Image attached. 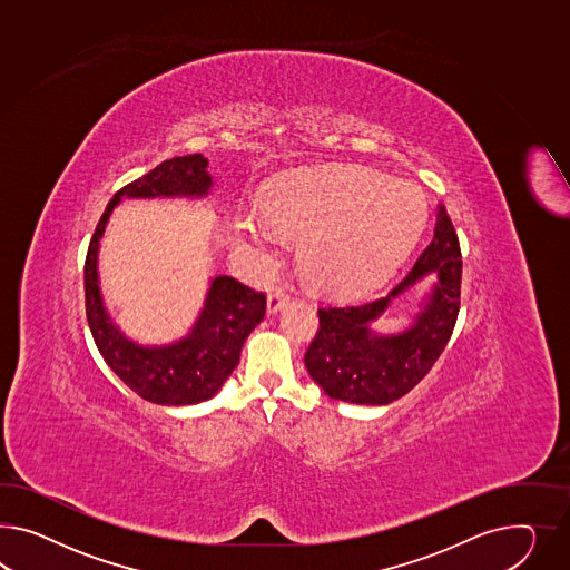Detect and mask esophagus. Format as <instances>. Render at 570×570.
<instances>
[{
	"instance_id": "1",
	"label": "esophagus",
	"mask_w": 570,
	"mask_h": 570,
	"mask_svg": "<svg viewBox=\"0 0 570 570\" xmlns=\"http://www.w3.org/2000/svg\"><path fill=\"white\" fill-rule=\"evenodd\" d=\"M288 303H291V296L286 293H282V291L269 294V296H267V315H277V311L286 307Z\"/></svg>"
}]
</instances>
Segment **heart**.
Segmentation results:
<instances>
[{
    "label": "heart",
    "instance_id": "1",
    "mask_svg": "<svg viewBox=\"0 0 570 570\" xmlns=\"http://www.w3.org/2000/svg\"><path fill=\"white\" fill-rule=\"evenodd\" d=\"M428 222V200L409 180L365 168L305 169L274 186L267 207L236 219L234 240L250 259L272 255L282 236H303L308 279L332 294L384 284L413 253Z\"/></svg>",
    "mask_w": 570,
    "mask_h": 570
}]
</instances>
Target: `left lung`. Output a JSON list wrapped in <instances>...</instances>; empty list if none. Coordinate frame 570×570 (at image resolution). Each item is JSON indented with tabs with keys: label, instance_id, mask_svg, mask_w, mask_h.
Returning a JSON list of instances; mask_svg holds the SVG:
<instances>
[{
	"label": "left lung",
	"instance_id": "1",
	"mask_svg": "<svg viewBox=\"0 0 570 570\" xmlns=\"http://www.w3.org/2000/svg\"><path fill=\"white\" fill-rule=\"evenodd\" d=\"M433 276L401 333L372 330L389 303ZM461 246L448 212L440 205L435 230L409 276L390 293L353 307L320 308V330L305 354L315 384L334 401L390 404L411 392L446 348L461 307Z\"/></svg>",
	"mask_w": 570,
	"mask_h": 570
}]
</instances>
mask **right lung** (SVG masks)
<instances>
[{"label":"right lung","mask_w":570,"mask_h":570,"mask_svg":"<svg viewBox=\"0 0 570 570\" xmlns=\"http://www.w3.org/2000/svg\"><path fill=\"white\" fill-rule=\"evenodd\" d=\"M207 164L200 154L174 157L124 186L99 219L85 262L87 322L99 353L140 399L164 406L197 404L216 396L236 370L248 334L263 322L265 294L230 276L209 277L199 315L183 338L140 344L124 334L106 307L99 284V245L122 199H207L214 188Z\"/></svg>","instance_id":"1"}]
</instances>
